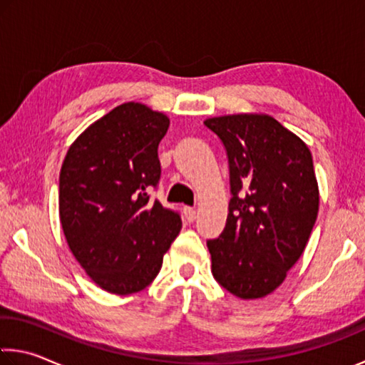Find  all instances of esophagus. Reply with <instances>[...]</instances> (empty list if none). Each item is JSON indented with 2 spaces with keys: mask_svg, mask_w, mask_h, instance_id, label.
I'll return each mask as SVG.
<instances>
[{
  "mask_svg": "<svg viewBox=\"0 0 365 365\" xmlns=\"http://www.w3.org/2000/svg\"><path fill=\"white\" fill-rule=\"evenodd\" d=\"M183 214H185V219H187L188 222H193L196 216H198V212H196L195 207H190V206H183Z\"/></svg>",
  "mask_w": 365,
  "mask_h": 365,
  "instance_id": "34e87169",
  "label": "esophagus"
}]
</instances>
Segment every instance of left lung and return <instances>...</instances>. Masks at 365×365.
I'll list each match as a JSON object with an SVG mask.
<instances>
[{
  "mask_svg": "<svg viewBox=\"0 0 365 365\" xmlns=\"http://www.w3.org/2000/svg\"><path fill=\"white\" fill-rule=\"evenodd\" d=\"M229 158L227 222L207 242L212 276L235 297L262 299L286 279L307 245L318 214L310 149L266 113L206 118Z\"/></svg>",
  "mask_w": 365,
  "mask_h": 365,
  "instance_id": "left-lung-1",
  "label": "left lung"
}]
</instances>
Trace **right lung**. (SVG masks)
<instances>
[{"label": "right lung", "mask_w": 365, "mask_h": 365, "mask_svg": "<svg viewBox=\"0 0 365 365\" xmlns=\"http://www.w3.org/2000/svg\"><path fill=\"white\" fill-rule=\"evenodd\" d=\"M169 125L167 115L144 103H121L81 133L63 160V234L88 276L110 294L151 284L182 229L177 212L149 198Z\"/></svg>", "instance_id": "right-lung-1"}]
</instances>
